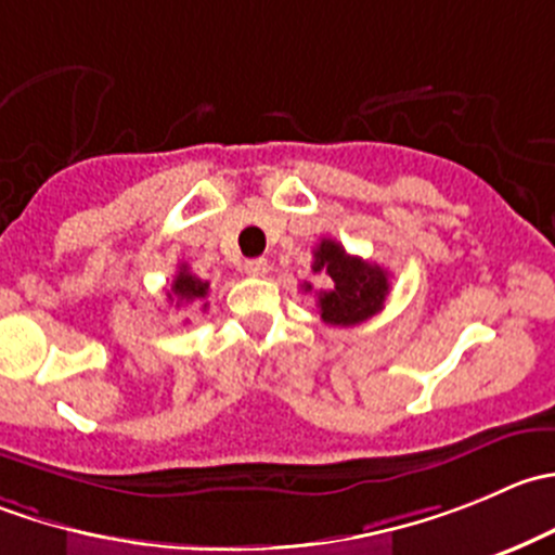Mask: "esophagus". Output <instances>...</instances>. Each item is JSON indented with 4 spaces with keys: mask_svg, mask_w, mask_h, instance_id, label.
Returning a JSON list of instances; mask_svg holds the SVG:
<instances>
[{
    "mask_svg": "<svg viewBox=\"0 0 555 555\" xmlns=\"http://www.w3.org/2000/svg\"><path fill=\"white\" fill-rule=\"evenodd\" d=\"M244 268H246V273H249V276H266L268 268H271V266H268L266 257H255V260H246Z\"/></svg>",
    "mask_w": 555,
    "mask_h": 555,
    "instance_id": "esophagus-1",
    "label": "esophagus"
}]
</instances>
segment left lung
<instances>
[{
    "mask_svg": "<svg viewBox=\"0 0 555 555\" xmlns=\"http://www.w3.org/2000/svg\"><path fill=\"white\" fill-rule=\"evenodd\" d=\"M311 271L320 273L327 284V289H320L317 295L320 317L327 325H358L385 306L387 289H390L385 268L347 255L336 241H320ZM304 289L311 293V284L304 282Z\"/></svg>",
    "mask_w": 555,
    "mask_h": 555,
    "instance_id": "left-lung-1",
    "label": "left lung"
}]
</instances>
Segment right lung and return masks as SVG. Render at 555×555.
<instances>
[{"label":"right lung","mask_w":555,"mask_h":555,"mask_svg":"<svg viewBox=\"0 0 555 555\" xmlns=\"http://www.w3.org/2000/svg\"><path fill=\"white\" fill-rule=\"evenodd\" d=\"M206 298H208V282L192 276L190 268L181 266V271L176 273V279H173V287H170V293H168L170 304H176V306L197 304L203 311H206L208 309Z\"/></svg>","instance_id":"right-lung-1"}]
</instances>
